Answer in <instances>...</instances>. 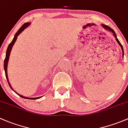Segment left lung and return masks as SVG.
Segmentation results:
<instances>
[{
    "mask_svg": "<svg viewBox=\"0 0 128 128\" xmlns=\"http://www.w3.org/2000/svg\"><path fill=\"white\" fill-rule=\"evenodd\" d=\"M102 27L104 28V29H105V30H108V31H111V32H112L113 34V36H114V38H115L116 40V42H118V44H119V46H120L121 48H122V52H123V56H124V50H123V46H122V45L121 44V43L120 42V41H119V40H118V38H117V36H116V33H115V32H114V30H112V29L111 28H110V27H109V26H106V25H105V24H102Z\"/></svg>",
    "mask_w": 128,
    "mask_h": 128,
    "instance_id": "1",
    "label": "left lung"
}]
</instances>
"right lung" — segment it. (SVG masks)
Wrapping results in <instances>:
<instances>
[{
	"label": "right lung",
	"mask_w": 128,
	"mask_h": 128,
	"mask_svg": "<svg viewBox=\"0 0 128 128\" xmlns=\"http://www.w3.org/2000/svg\"><path fill=\"white\" fill-rule=\"evenodd\" d=\"M31 24V23H24V24L23 25V26H22V27L20 28L18 30V31H17L16 33L15 34V36H14V39H13L12 41L11 42V43H10V44L8 45V48L7 49H6V55H5V60H4V70H5V76H6V80H7V82L8 83V85L10 86V88H11L13 90H14L16 94H18V96H20L21 97H22V98H27V99H32V100H35V99H38V98H40V97H42V96H41V97H35V98H32V97H31V98H30V97H24V96H22V95H20L19 94L17 93L15 91V90H14V89H13L12 88L11 86V84H10V82H9V81H8V74H7V66H8V60H9V57H10V52H11V50L12 49V47L13 46H14V44H15V42H16V40L17 39V37L21 33H22V32H23V31L25 30V29L26 28L28 27Z\"/></svg>",
	"instance_id": "obj_1"
}]
</instances>
